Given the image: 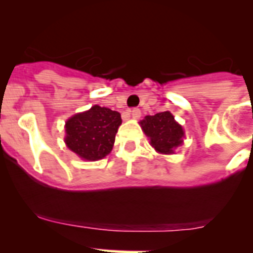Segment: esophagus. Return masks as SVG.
I'll return each instance as SVG.
<instances>
[{
  "label": "esophagus",
  "mask_w": 253,
  "mask_h": 253,
  "mask_svg": "<svg viewBox=\"0 0 253 253\" xmlns=\"http://www.w3.org/2000/svg\"><path fill=\"white\" fill-rule=\"evenodd\" d=\"M140 115H141V112L139 108H133V109H131V117H133L134 119H139Z\"/></svg>",
  "instance_id": "34e87169"
}]
</instances>
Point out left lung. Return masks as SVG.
<instances>
[{
	"mask_svg": "<svg viewBox=\"0 0 253 253\" xmlns=\"http://www.w3.org/2000/svg\"><path fill=\"white\" fill-rule=\"evenodd\" d=\"M144 133L150 138L151 145L161 154L174 153L175 148L181 145L184 130L169 112L155 115H146L140 122Z\"/></svg>",
	"mask_w": 253,
	"mask_h": 253,
	"instance_id": "obj_1",
	"label": "left lung"
}]
</instances>
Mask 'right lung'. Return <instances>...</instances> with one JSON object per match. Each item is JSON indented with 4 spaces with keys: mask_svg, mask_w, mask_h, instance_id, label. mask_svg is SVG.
Segmentation results:
<instances>
[{
    "mask_svg": "<svg viewBox=\"0 0 253 253\" xmlns=\"http://www.w3.org/2000/svg\"><path fill=\"white\" fill-rule=\"evenodd\" d=\"M122 117L109 108L94 105L67 120L66 144L85 160H99L112 151Z\"/></svg>",
    "mask_w": 253,
    "mask_h": 253,
    "instance_id": "add662e5",
    "label": "right lung"
}]
</instances>
